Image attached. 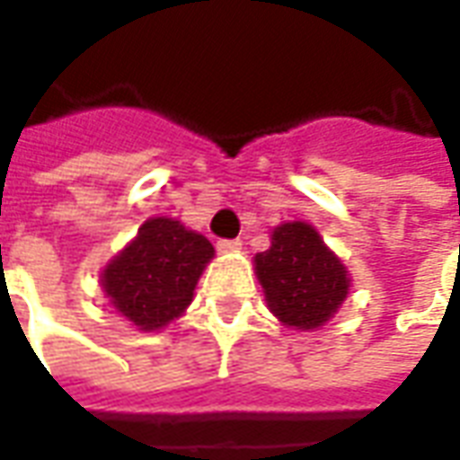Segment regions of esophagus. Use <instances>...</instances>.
I'll list each match as a JSON object with an SVG mask.
<instances>
[{
    "label": "esophagus",
    "instance_id": "34e87169",
    "mask_svg": "<svg viewBox=\"0 0 460 460\" xmlns=\"http://www.w3.org/2000/svg\"><path fill=\"white\" fill-rule=\"evenodd\" d=\"M243 243H241V239H221L219 243H217V249L221 251V253H234V251H239Z\"/></svg>",
    "mask_w": 460,
    "mask_h": 460
}]
</instances>
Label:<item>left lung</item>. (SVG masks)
I'll return each mask as SVG.
<instances>
[{"label":"left lung","instance_id":"left-lung-1","mask_svg":"<svg viewBox=\"0 0 460 460\" xmlns=\"http://www.w3.org/2000/svg\"><path fill=\"white\" fill-rule=\"evenodd\" d=\"M266 305L290 330L313 332L335 318L352 279L335 251L308 221L270 231V246L253 256Z\"/></svg>","mask_w":460,"mask_h":460}]
</instances>
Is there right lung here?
<instances>
[{
	"label": "right lung",
	"instance_id": "add662e5",
	"mask_svg": "<svg viewBox=\"0 0 460 460\" xmlns=\"http://www.w3.org/2000/svg\"><path fill=\"white\" fill-rule=\"evenodd\" d=\"M214 246L172 217H150L101 270L108 305L140 332L170 325L190 308Z\"/></svg>",
	"mask_w": 460,
	"mask_h": 460
}]
</instances>
